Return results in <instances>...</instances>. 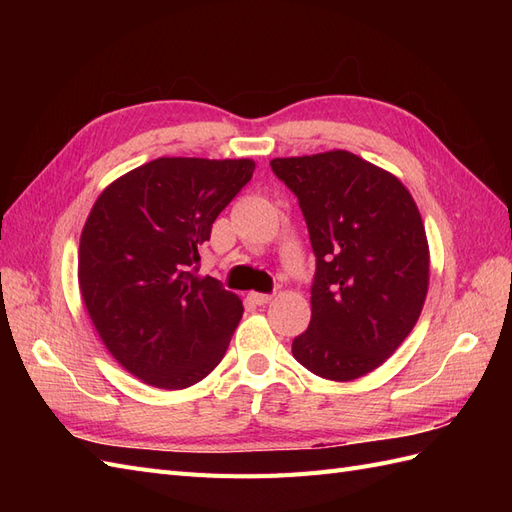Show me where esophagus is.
Returning a JSON list of instances; mask_svg holds the SVG:
<instances>
[{
	"mask_svg": "<svg viewBox=\"0 0 512 512\" xmlns=\"http://www.w3.org/2000/svg\"><path fill=\"white\" fill-rule=\"evenodd\" d=\"M247 299H250L254 305H267V303H271L273 294H265V292H250V294H247Z\"/></svg>",
	"mask_w": 512,
	"mask_h": 512,
	"instance_id": "1",
	"label": "esophagus"
}]
</instances>
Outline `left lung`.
<instances>
[{
  "label": "left lung",
  "mask_w": 512,
  "mask_h": 512,
  "mask_svg": "<svg viewBox=\"0 0 512 512\" xmlns=\"http://www.w3.org/2000/svg\"><path fill=\"white\" fill-rule=\"evenodd\" d=\"M297 196L316 256L312 320L292 354L348 382L380 367L410 335L429 286L421 213L397 177L350 151L271 160Z\"/></svg>",
  "instance_id": "left-lung-1"
}]
</instances>
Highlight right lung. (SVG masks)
Instances as JSON below:
<instances>
[{
	"label": "right lung",
	"mask_w": 512,
	"mask_h": 512,
	"mask_svg": "<svg viewBox=\"0 0 512 512\" xmlns=\"http://www.w3.org/2000/svg\"><path fill=\"white\" fill-rule=\"evenodd\" d=\"M252 173V160L158 158L113 181L89 213L85 307L108 352L151 386L188 389L224 359L243 305L198 275V250Z\"/></svg>",
	"instance_id": "1"
}]
</instances>
